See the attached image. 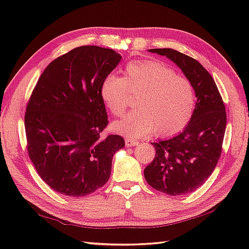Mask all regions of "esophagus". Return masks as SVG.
I'll return each mask as SVG.
<instances>
[{
    "label": "esophagus",
    "mask_w": 249,
    "mask_h": 249,
    "mask_svg": "<svg viewBox=\"0 0 249 249\" xmlns=\"http://www.w3.org/2000/svg\"><path fill=\"white\" fill-rule=\"evenodd\" d=\"M138 143H139V141L136 140V139H133V138H126L125 139V144L127 146H136Z\"/></svg>",
    "instance_id": "esophagus-1"
}]
</instances>
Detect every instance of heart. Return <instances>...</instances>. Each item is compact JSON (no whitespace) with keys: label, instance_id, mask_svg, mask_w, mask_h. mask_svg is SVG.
Returning <instances> with one entry per match:
<instances>
[{"label":"heart","instance_id":"heart-1","mask_svg":"<svg viewBox=\"0 0 249 249\" xmlns=\"http://www.w3.org/2000/svg\"><path fill=\"white\" fill-rule=\"evenodd\" d=\"M129 92L138 94V108L115 122L118 133L141 137L157 130V135L169 137L182 131L192 119L196 106L192 82L161 61L131 62L125 67L124 78L110 73L99 88L105 107L115 116L130 105Z\"/></svg>","mask_w":249,"mask_h":249}]
</instances>
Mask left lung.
Wrapping results in <instances>:
<instances>
[{
  "label": "left lung",
  "instance_id": "obj_1",
  "mask_svg": "<svg viewBox=\"0 0 249 249\" xmlns=\"http://www.w3.org/2000/svg\"><path fill=\"white\" fill-rule=\"evenodd\" d=\"M150 51L167 56L181 68L193 84L197 102L181 134L152 142L156 154L144 169V178L158 192L185 195L200 187L217 165L226 131L225 104L214 79L197 60L170 48Z\"/></svg>",
  "mask_w": 249,
  "mask_h": 249
}]
</instances>
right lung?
Listing matches in <instances>:
<instances>
[{
    "instance_id": "right-lung-1",
    "label": "right lung",
    "mask_w": 249,
    "mask_h": 249,
    "mask_svg": "<svg viewBox=\"0 0 249 249\" xmlns=\"http://www.w3.org/2000/svg\"><path fill=\"white\" fill-rule=\"evenodd\" d=\"M121 59L112 49L78 47L52 61L32 92L24 116L29 157L57 193L83 197L108 182L125 141L102 135L108 116L99 88Z\"/></svg>"
}]
</instances>
